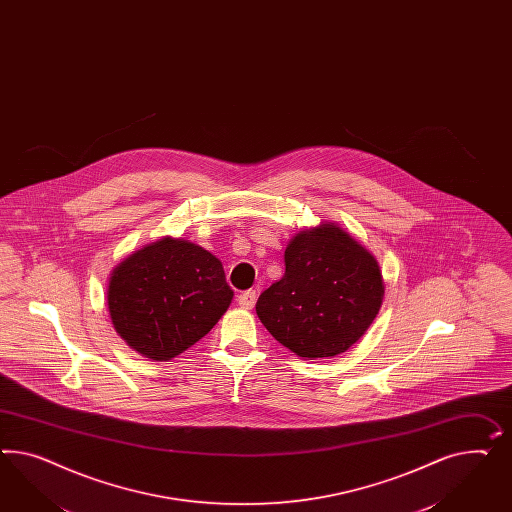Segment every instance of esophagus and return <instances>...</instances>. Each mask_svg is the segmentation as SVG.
Instances as JSON below:
<instances>
[{
  "label": "esophagus",
  "mask_w": 512,
  "mask_h": 512,
  "mask_svg": "<svg viewBox=\"0 0 512 512\" xmlns=\"http://www.w3.org/2000/svg\"><path fill=\"white\" fill-rule=\"evenodd\" d=\"M237 303L239 307L252 308L256 303V292L254 290H247V292H241L237 295Z\"/></svg>",
  "instance_id": "34e87169"
}]
</instances>
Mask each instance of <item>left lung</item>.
<instances>
[{"mask_svg": "<svg viewBox=\"0 0 512 512\" xmlns=\"http://www.w3.org/2000/svg\"><path fill=\"white\" fill-rule=\"evenodd\" d=\"M284 277L256 303L265 329L299 357H335L365 335L383 299L376 258L333 224L303 232L284 252Z\"/></svg>", "mask_w": 512, "mask_h": 512, "instance_id": "1", "label": "left lung"}]
</instances>
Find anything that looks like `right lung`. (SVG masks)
I'll return each mask as SVG.
<instances>
[{
	"label": "right lung",
	"instance_id": "right-lung-1",
	"mask_svg": "<svg viewBox=\"0 0 512 512\" xmlns=\"http://www.w3.org/2000/svg\"><path fill=\"white\" fill-rule=\"evenodd\" d=\"M232 297L220 260L170 237L119 263L108 284L117 333L153 361H168L207 335Z\"/></svg>",
	"mask_w": 512,
	"mask_h": 512
}]
</instances>
